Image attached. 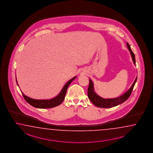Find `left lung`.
<instances>
[{
	"instance_id": "obj_1",
	"label": "left lung",
	"mask_w": 153,
	"mask_h": 153,
	"mask_svg": "<svg viewBox=\"0 0 153 153\" xmlns=\"http://www.w3.org/2000/svg\"><path fill=\"white\" fill-rule=\"evenodd\" d=\"M127 45L128 49L131 53L133 61L134 64H135V55L133 52L132 51V50H131V46L128 42H127ZM137 77L135 78L134 83L131 86V88L121 96L115 98L105 99V98H103L100 96H99L98 95H97L96 92H94L93 82L90 79V84H89V86L88 88V97L90 99V101L93 103V104H94L98 107L104 108H112V107L117 106L119 104L123 103V102H124L125 101L127 100V99L131 96V92L133 90L134 85L137 82Z\"/></svg>"
}]
</instances>
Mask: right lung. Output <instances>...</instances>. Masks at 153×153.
Here are the masks:
<instances>
[{
  "label": "right lung",
  "mask_w": 153,
  "mask_h": 153,
  "mask_svg": "<svg viewBox=\"0 0 153 153\" xmlns=\"http://www.w3.org/2000/svg\"><path fill=\"white\" fill-rule=\"evenodd\" d=\"M76 78V76H75L74 78H71V79L69 80L65 85V86H63L60 93L56 97H54L50 100H35L26 96L22 93V91L21 92L25 100L33 107L35 108H40V109L53 108L60 105L63 102L66 96L68 87L70 85L71 82L73 81V80H74ZM16 83L18 86V83L17 82L16 79Z\"/></svg>",
  "instance_id": "add662e5"
}]
</instances>
